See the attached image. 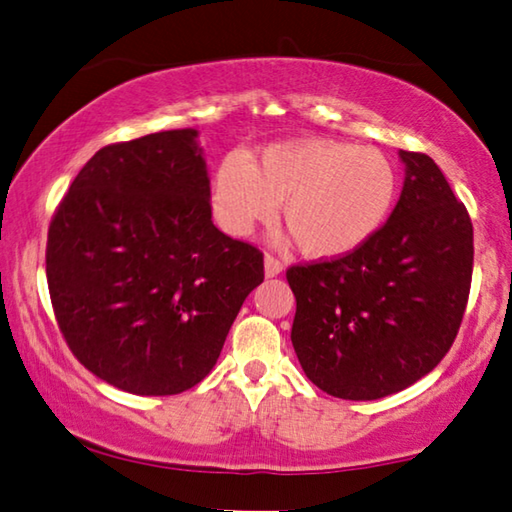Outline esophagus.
I'll list each match as a JSON object with an SVG mask.
<instances>
[{"label": "esophagus", "mask_w": 512, "mask_h": 512, "mask_svg": "<svg viewBox=\"0 0 512 512\" xmlns=\"http://www.w3.org/2000/svg\"><path fill=\"white\" fill-rule=\"evenodd\" d=\"M283 267H285V263L281 261V258H276L274 254H267V256H265V274H267V276L281 274Z\"/></svg>", "instance_id": "esophagus-1"}]
</instances>
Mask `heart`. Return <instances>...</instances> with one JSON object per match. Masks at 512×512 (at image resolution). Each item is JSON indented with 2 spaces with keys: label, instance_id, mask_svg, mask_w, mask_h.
I'll return each mask as SVG.
<instances>
[{
  "label": "heart",
  "instance_id": "b5f03b06",
  "mask_svg": "<svg viewBox=\"0 0 512 512\" xmlns=\"http://www.w3.org/2000/svg\"><path fill=\"white\" fill-rule=\"evenodd\" d=\"M398 195L396 168L384 152L353 143L301 139L274 143L256 159L233 152L215 170V220L233 236L283 222L312 258H339L362 247L387 222Z\"/></svg>",
  "mask_w": 512,
  "mask_h": 512
}]
</instances>
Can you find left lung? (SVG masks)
I'll use <instances>...</instances> for the list:
<instances>
[{"instance_id":"1","label":"left lung","mask_w":512,"mask_h":512,"mask_svg":"<svg viewBox=\"0 0 512 512\" xmlns=\"http://www.w3.org/2000/svg\"><path fill=\"white\" fill-rule=\"evenodd\" d=\"M405 186L389 220L339 258L288 267L292 346L328 396L378 400L450 351L472 283V220L425 152L400 150Z\"/></svg>"}]
</instances>
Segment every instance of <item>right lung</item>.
<instances>
[{"label":"right lung","instance_id":"right-lung-1","mask_svg":"<svg viewBox=\"0 0 512 512\" xmlns=\"http://www.w3.org/2000/svg\"><path fill=\"white\" fill-rule=\"evenodd\" d=\"M197 130L110 143L49 224L47 283L69 351L112 387L175 396L215 366L263 251L211 220Z\"/></svg>","mask_w":512,"mask_h":512}]
</instances>
